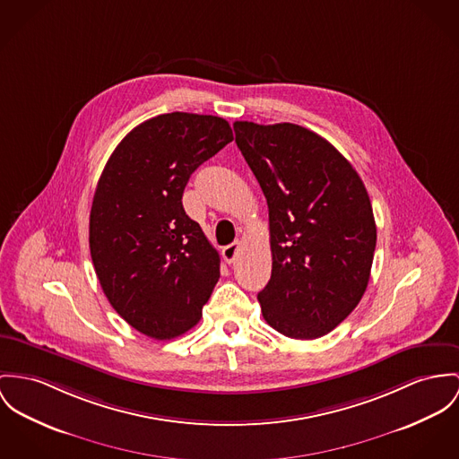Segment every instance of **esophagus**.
I'll return each instance as SVG.
<instances>
[{
  "mask_svg": "<svg viewBox=\"0 0 459 459\" xmlns=\"http://www.w3.org/2000/svg\"><path fill=\"white\" fill-rule=\"evenodd\" d=\"M239 247H241V243H239V241H236V243H232V245H229V247H225L221 249L223 260H225L227 264H232V262L236 260L238 251H239Z\"/></svg>",
  "mask_w": 459,
  "mask_h": 459,
  "instance_id": "obj_1",
  "label": "esophagus"
}]
</instances>
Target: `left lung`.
<instances>
[{"label":"left lung","instance_id":"obj_1","mask_svg":"<svg viewBox=\"0 0 459 459\" xmlns=\"http://www.w3.org/2000/svg\"><path fill=\"white\" fill-rule=\"evenodd\" d=\"M234 131L269 208L264 319L291 339L326 335L370 280L377 230L367 188L337 148L306 127L236 122Z\"/></svg>","mask_w":459,"mask_h":459}]
</instances>
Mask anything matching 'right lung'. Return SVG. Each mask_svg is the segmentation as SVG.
<instances>
[{"label":"right lung","instance_id":"obj_1","mask_svg":"<svg viewBox=\"0 0 459 459\" xmlns=\"http://www.w3.org/2000/svg\"><path fill=\"white\" fill-rule=\"evenodd\" d=\"M234 140L227 120L164 113L134 127L106 162L89 220L92 264L113 309L168 341L199 323L220 255L181 197L192 173Z\"/></svg>","mask_w":459,"mask_h":459}]
</instances>
